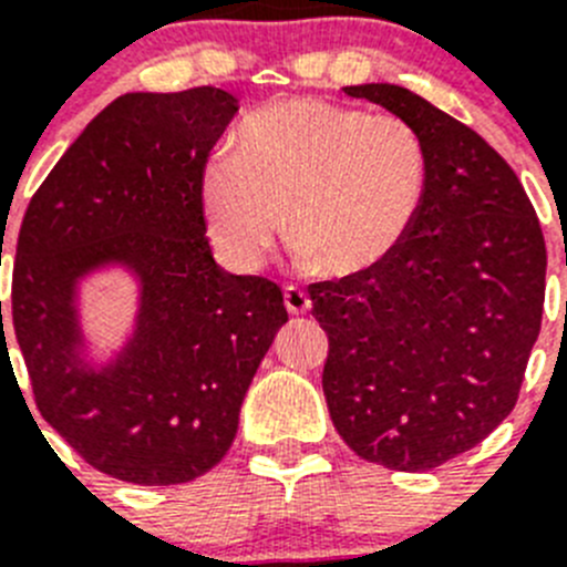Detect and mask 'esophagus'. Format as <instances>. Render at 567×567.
Here are the masks:
<instances>
[{
    "label": "esophagus",
    "mask_w": 567,
    "mask_h": 567,
    "mask_svg": "<svg viewBox=\"0 0 567 567\" xmlns=\"http://www.w3.org/2000/svg\"><path fill=\"white\" fill-rule=\"evenodd\" d=\"M284 303H287L289 315H307L312 309V300L300 287H287L284 289Z\"/></svg>",
    "instance_id": "obj_1"
}]
</instances>
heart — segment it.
<instances>
[{"label": "heart", "instance_id": "b5f03b06", "mask_svg": "<svg viewBox=\"0 0 567 567\" xmlns=\"http://www.w3.org/2000/svg\"><path fill=\"white\" fill-rule=\"evenodd\" d=\"M425 189L429 155L405 118L287 99L249 115L235 147L213 155L202 202L209 235L238 269L269 258L287 209L300 258L358 275L403 247Z\"/></svg>", "mask_w": 567, "mask_h": 567}]
</instances>
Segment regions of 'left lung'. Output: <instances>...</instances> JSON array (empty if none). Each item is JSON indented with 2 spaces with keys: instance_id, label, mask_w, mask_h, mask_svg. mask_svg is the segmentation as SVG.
<instances>
[{
  "instance_id": "1",
  "label": "left lung",
  "mask_w": 567,
  "mask_h": 567,
  "mask_svg": "<svg viewBox=\"0 0 567 567\" xmlns=\"http://www.w3.org/2000/svg\"><path fill=\"white\" fill-rule=\"evenodd\" d=\"M412 124L429 189L412 235L369 272L312 284L323 394L358 457L429 471L483 443L519 398L545 303V238L503 155L398 84L343 87Z\"/></svg>"
}]
</instances>
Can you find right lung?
I'll return each instance as SVG.
<instances>
[{"label": "right lung", "instance_id": "1", "mask_svg": "<svg viewBox=\"0 0 567 567\" xmlns=\"http://www.w3.org/2000/svg\"><path fill=\"white\" fill-rule=\"evenodd\" d=\"M235 113L221 87L118 96L50 169L19 229L10 303L39 412L124 483H189L221 463L289 320L278 284L224 272L209 249L204 167ZM107 268L136 280V315L123 349L96 364L78 292Z\"/></svg>", "mask_w": 567, "mask_h": 567}]
</instances>
